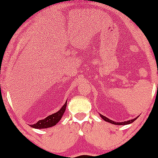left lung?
Wrapping results in <instances>:
<instances>
[{
    "label": "left lung",
    "instance_id": "8db88e82",
    "mask_svg": "<svg viewBox=\"0 0 158 158\" xmlns=\"http://www.w3.org/2000/svg\"><path fill=\"white\" fill-rule=\"evenodd\" d=\"M100 116H101L103 120L106 121V122H109V123L113 124V125H128V124H131V123H132V122H135V121L136 120L137 118H138V117H137V118H135L132 119V120L127 121V122H114V121L110 120V119H109V118H108L105 117V116H104V115H102V114H100Z\"/></svg>",
    "mask_w": 158,
    "mask_h": 158
}]
</instances>
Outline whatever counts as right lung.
<instances>
[{"instance_id":"right-lung-1","label":"right lung","mask_w":158,"mask_h":158,"mask_svg":"<svg viewBox=\"0 0 158 158\" xmlns=\"http://www.w3.org/2000/svg\"><path fill=\"white\" fill-rule=\"evenodd\" d=\"M66 105H67V102H66V103L64 104V106L59 110L57 112L54 113V114H50V115L47 116L46 118L43 119V120L38 121L36 123H35L34 125H30V127L33 128H50V127L54 126V125H56L59 122V121L62 118L63 114L65 112V110H66Z\"/></svg>"}]
</instances>
